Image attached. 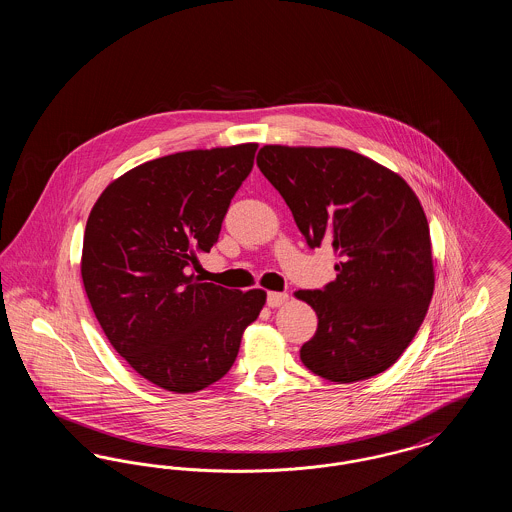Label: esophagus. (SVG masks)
Instances as JSON below:
<instances>
[{
  "instance_id": "1",
  "label": "esophagus",
  "mask_w": 512,
  "mask_h": 512,
  "mask_svg": "<svg viewBox=\"0 0 512 512\" xmlns=\"http://www.w3.org/2000/svg\"><path fill=\"white\" fill-rule=\"evenodd\" d=\"M290 299V295L288 293H280V292H268L267 295V305L268 307H280V305H284L286 301Z\"/></svg>"
}]
</instances>
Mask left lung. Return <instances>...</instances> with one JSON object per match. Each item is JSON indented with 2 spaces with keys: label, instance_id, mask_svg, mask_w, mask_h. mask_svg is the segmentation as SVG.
<instances>
[{
  "label": "left lung",
  "instance_id": "1",
  "mask_svg": "<svg viewBox=\"0 0 512 512\" xmlns=\"http://www.w3.org/2000/svg\"><path fill=\"white\" fill-rule=\"evenodd\" d=\"M257 167L284 197L309 247L336 255V280L295 297L317 334L299 355L320 378L351 384L388 370L409 347L434 295L430 228L413 188L343 147L265 146Z\"/></svg>",
  "mask_w": 512,
  "mask_h": 512
}]
</instances>
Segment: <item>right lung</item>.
<instances>
[{
  "instance_id": "right-lung-1",
  "label": "right lung",
  "mask_w": 512,
  "mask_h": 512,
  "mask_svg": "<svg viewBox=\"0 0 512 512\" xmlns=\"http://www.w3.org/2000/svg\"><path fill=\"white\" fill-rule=\"evenodd\" d=\"M257 144L180 151L113 180L90 211L80 274L101 330L142 378L194 393L234 365L263 290H226L190 267L219 240Z\"/></svg>"
}]
</instances>
